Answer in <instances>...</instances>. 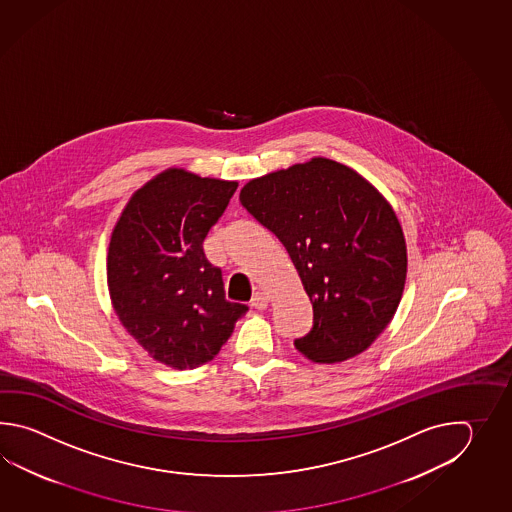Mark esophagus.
<instances>
[{
    "mask_svg": "<svg viewBox=\"0 0 512 512\" xmlns=\"http://www.w3.org/2000/svg\"><path fill=\"white\" fill-rule=\"evenodd\" d=\"M267 304H269V296L267 294L261 293V291L252 294L251 305L254 309H265Z\"/></svg>",
    "mask_w": 512,
    "mask_h": 512,
    "instance_id": "esophagus-1",
    "label": "esophagus"
}]
</instances>
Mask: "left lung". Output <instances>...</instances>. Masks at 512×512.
Segmentation results:
<instances>
[{
	"label": "left lung",
	"mask_w": 512,
	"mask_h": 512,
	"mask_svg": "<svg viewBox=\"0 0 512 512\" xmlns=\"http://www.w3.org/2000/svg\"><path fill=\"white\" fill-rule=\"evenodd\" d=\"M240 201L282 241L313 304V327L294 348L320 364L370 348L397 311L408 265L399 219L377 188L315 157L252 179Z\"/></svg>",
	"instance_id": "left-lung-1"
}]
</instances>
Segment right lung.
Instances as JSON below:
<instances>
[{
	"label": "right lung",
	"mask_w": 512,
	"mask_h": 512,
	"mask_svg": "<svg viewBox=\"0 0 512 512\" xmlns=\"http://www.w3.org/2000/svg\"><path fill=\"white\" fill-rule=\"evenodd\" d=\"M236 188L170 168L133 194L111 234L113 309L148 355L174 370L214 359L249 309L225 300L221 269L203 252Z\"/></svg>",
	"instance_id": "add662e5"
}]
</instances>
